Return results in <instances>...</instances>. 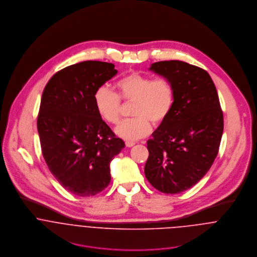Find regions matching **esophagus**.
I'll return each instance as SVG.
<instances>
[{
  "instance_id": "obj_1",
  "label": "esophagus",
  "mask_w": 257,
  "mask_h": 257,
  "mask_svg": "<svg viewBox=\"0 0 257 257\" xmlns=\"http://www.w3.org/2000/svg\"><path fill=\"white\" fill-rule=\"evenodd\" d=\"M135 145H136V143H134V142H125L126 147H133Z\"/></svg>"
}]
</instances>
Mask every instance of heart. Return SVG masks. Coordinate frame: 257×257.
Segmentation results:
<instances>
[{
	"instance_id": "obj_1",
	"label": "heart",
	"mask_w": 257,
	"mask_h": 257,
	"mask_svg": "<svg viewBox=\"0 0 257 257\" xmlns=\"http://www.w3.org/2000/svg\"><path fill=\"white\" fill-rule=\"evenodd\" d=\"M118 94L107 86H100L94 93V103L100 116L107 122H118L121 112V99L134 103V117L122 120L115 134L128 142L138 141L149 135L151 123H163L174 106L175 92L170 81L134 72L116 82Z\"/></svg>"
}]
</instances>
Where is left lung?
<instances>
[{
    "label": "left lung",
    "instance_id": "1",
    "mask_svg": "<svg viewBox=\"0 0 257 257\" xmlns=\"http://www.w3.org/2000/svg\"><path fill=\"white\" fill-rule=\"evenodd\" d=\"M151 71L170 81L174 106L147 141L145 173L155 189L178 194L198 183L219 152L223 115L209 73L179 60L151 64Z\"/></svg>",
    "mask_w": 257,
    "mask_h": 257
}]
</instances>
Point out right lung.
I'll use <instances>...</instances> for the list:
<instances>
[{"label":"right lung","instance_id":"add662e5","mask_svg":"<svg viewBox=\"0 0 257 257\" xmlns=\"http://www.w3.org/2000/svg\"><path fill=\"white\" fill-rule=\"evenodd\" d=\"M117 71L112 63L83 61L54 74L37 116L44 160L61 186L80 197L102 192L110 163L124 147L96 110L94 93Z\"/></svg>","mask_w":257,"mask_h":257}]
</instances>
